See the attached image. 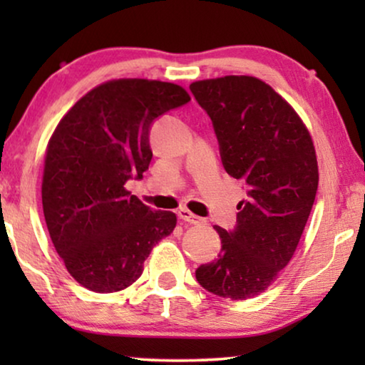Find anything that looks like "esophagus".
<instances>
[{
	"label": "esophagus",
	"mask_w": 365,
	"mask_h": 365,
	"mask_svg": "<svg viewBox=\"0 0 365 365\" xmlns=\"http://www.w3.org/2000/svg\"><path fill=\"white\" fill-rule=\"evenodd\" d=\"M178 217L181 219V221H184V222L194 224V226H199V224L204 222L202 217L196 216V214H192L191 211H189V209H184V207L179 209V211H178Z\"/></svg>",
	"instance_id": "34e87169"
}]
</instances>
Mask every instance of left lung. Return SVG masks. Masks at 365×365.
<instances>
[{
	"instance_id": "left-lung-1",
	"label": "left lung",
	"mask_w": 365,
	"mask_h": 365,
	"mask_svg": "<svg viewBox=\"0 0 365 365\" xmlns=\"http://www.w3.org/2000/svg\"><path fill=\"white\" fill-rule=\"evenodd\" d=\"M189 89L211 118L224 169L247 191L234 231L214 226L221 252L196 279L244 301L266 291L296 252L317 192L316 149L294 108L259 78L202 79Z\"/></svg>"
}]
</instances>
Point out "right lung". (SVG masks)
Returning a JSON list of instances; mask_svg holds the SVG:
<instances>
[{
  "instance_id": "add662e5",
  "label": "right lung",
  "mask_w": 365,
  "mask_h": 365,
  "mask_svg": "<svg viewBox=\"0 0 365 365\" xmlns=\"http://www.w3.org/2000/svg\"><path fill=\"white\" fill-rule=\"evenodd\" d=\"M191 101L179 84L111 79L84 94L49 138L41 184L49 237L74 281L94 292L136 282L153 247L176 227L126 189L141 179L153 151L149 129Z\"/></svg>"
}]
</instances>
